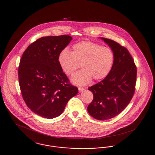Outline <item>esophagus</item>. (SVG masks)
<instances>
[{
	"label": "esophagus",
	"mask_w": 155,
	"mask_h": 155,
	"mask_svg": "<svg viewBox=\"0 0 155 155\" xmlns=\"http://www.w3.org/2000/svg\"><path fill=\"white\" fill-rule=\"evenodd\" d=\"M78 88L79 92H82V91H83L85 90V88H82V87H78Z\"/></svg>",
	"instance_id": "1"
}]
</instances>
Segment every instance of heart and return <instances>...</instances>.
<instances>
[{
	"mask_svg": "<svg viewBox=\"0 0 155 155\" xmlns=\"http://www.w3.org/2000/svg\"><path fill=\"white\" fill-rule=\"evenodd\" d=\"M114 54L112 49L90 41H82L72 46V51L67 48L59 53L58 62L63 71L71 75L80 67L83 69L72 77L73 82L84 85L93 79L99 81L106 78L113 65Z\"/></svg>",
	"mask_w": 155,
	"mask_h": 155,
	"instance_id": "b5f03b06",
	"label": "heart"
}]
</instances>
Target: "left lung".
Listing matches in <instances>:
<instances>
[{
	"label": "left lung",
	"mask_w": 155,
	"mask_h": 155,
	"mask_svg": "<svg viewBox=\"0 0 155 155\" xmlns=\"http://www.w3.org/2000/svg\"><path fill=\"white\" fill-rule=\"evenodd\" d=\"M102 39L114 52V61L108 75L89 87L94 99L87 109L94 118L106 120L121 113L131 101L135 91L137 69L126 48L110 39Z\"/></svg>",
	"instance_id": "left-lung-1"
}]
</instances>
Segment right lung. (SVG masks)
I'll return each mask as SVG.
<instances>
[{
    "mask_svg": "<svg viewBox=\"0 0 155 155\" xmlns=\"http://www.w3.org/2000/svg\"><path fill=\"white\" fill-rule=\"evenodd\" d=\"M67 35L45 37L30 45L18 66L22 98L31 110L46 118L59 116L78 93L59 65V53L70 43Z\"/></svg>",
    "mask_w": 155,
    "mask_h": 155,
    "instance_id": "add662e5",
    "label": "right lung"
}]
</instances>
